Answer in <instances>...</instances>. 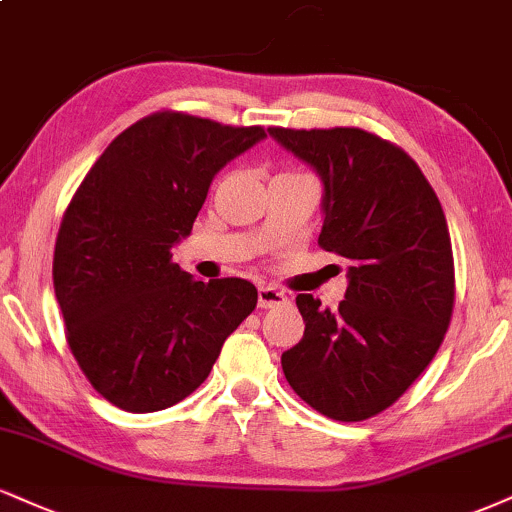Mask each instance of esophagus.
<instances>
[{"label": "esophagus", "mask_w": 512, "mask_h": 512, "mask_svg": "<svg viewBox=\"0 0 512 512\" xmlns=\"http://www.w3.org/2000/svg\"><path fill=\"white\" fill-rule=\"evenodd\" d=\"M288 303V295L279 291L274 286H260L257 291V305L260 307H276V305H286Z\"/></svg>", "instance_id": "1"}]
</instances>
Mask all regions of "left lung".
Wrapping results in <instances>:
<instances>
[{
    "mask_svg": "<svg viewBox=\"0 0 512 512\" xmlns=\"http://www.w3.org/2000/svg\"><path fill=\"white\" fill-rule=\"evenodd\" d=\"M322 181L319 245L348 260L346 300L310 293L298 346L281 355L291 389L338 422L377 415L434 360L453 312V250L439 197L396 145L360 128H269Z\"/></svg>",
    "mask_w": 512,
    "mask_h": 512,
    "instance_id": "obj_1",
    "label": "left lung"
}]
</instances>
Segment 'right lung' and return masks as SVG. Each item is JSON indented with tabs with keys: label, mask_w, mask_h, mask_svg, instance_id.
Returning <instances> with one entry per match:
<instances>
[{
	"label": "right lung",
	"mask_w": 512,
	"mask_h": 512,
	"mask_svg": "<svg viewBox=\"0 0 512 512\" xmlns=\"http://www.w3.org/2000/svg\"><path fill=\"white\" fill-rule=\"evenodd\" d=\"M267 138L162 112L126 128L73 195L54 248V293L73 357L97 393L128 412L190 396L255 310L245 279H195L171 262L214 176Z\"/></svg>",
	"instance_id": "right-lung-1"
}]
</instances>
